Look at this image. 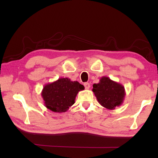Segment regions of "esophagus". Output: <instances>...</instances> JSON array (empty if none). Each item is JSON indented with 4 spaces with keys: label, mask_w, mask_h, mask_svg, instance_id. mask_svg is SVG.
<instances>
[{
    "label": "esophagus",
    "mask_w": 158,
    "mask_h": 158,
    "mask_svg": "<svg viewBox=\"0 0 158 158\" xmlns=\"http://www.w3.org/2000/svg\"><path fill=\"white\" fill-rule=\"evenodd\" d=\"M84 87L85 89H90V84H89V83H84Z\"/></svg>",
    "instance_id": "1"
}]
</instances>
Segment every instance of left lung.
I'll return each instance as SVG.
<instances>
[{
  "label": "left lung",
  "instance_id": "left-lung-1",
  "mask_svg": "<svg viewBox=\"0 0 158 158\" xmlns=\"http://www.w3.org/2000/svg\"><path fill=\"white\" fill-rule=\"evenodd\" d=\"M92 90L98 102L109 110L121 106L125 96L123 85L107 77H101L98 84L93 85Z\"/></svg>",
  "mask_w": 158,
  "mask_h": 158
}]
</instances>
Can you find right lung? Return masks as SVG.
Instances as JSON below:
<instances>
[{
	"label": "right lung",
	"instance_id": "right-lung-1",
	"mask_svg": "<svg viewBox=\"0 0 158 158\" xmlns=\"http://www.w3.org/2000/svg\"><path fill=\"white\" fill-rule=\"evenodd\" d=\"M84 86L69 78H59L56 81L44 85L41 95L44 106L53 112H65L75 102V98Z\"/></svg>",
	"mask_w": 158,
	"mask_h": 158
}]
</instances>
